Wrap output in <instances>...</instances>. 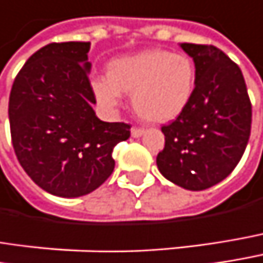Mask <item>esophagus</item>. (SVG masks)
<instances>
[{"label": "esophagus", "instance_id": "esophagus-1", "mask_svg": "<svg viewBox=\"0 0 263 263\" xmlns=\"http://www.w3.org/2000/svg\"><path fill=\"white\" fill-rule=\"evenodd\" d=\"M143 132H144V128L134 126V128H132L131 134H132V137H135V138H137V137H141V135H143Z\"/></svg>", "mask_w": 263, "mask_h": 263}]
</instances>
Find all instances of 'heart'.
I'll use <instances>...</instances> for the list:
<instances>
[{"label": "heart", "mask_w": 263, "mask_h": 263, "mask_svg": "<svg viewBox=\"0 0 263 263\" xmlns=\"http://www.w3.org/2000/svg\"><path fill=\"white\" fill-rule=\"evenodd\" d=\"M196 88V67L190 57L165 49H146L111 60L107 78H95L93 91L108 107L132 95V107L146 122L167 123L190 105Z\"/></svg>", "instance_id": "obj_1"}]
</instances>
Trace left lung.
<instances>
[{
  "label": "left lung",
  "mask_w": 263,
  "mask_h": 263,
  "mask_svg": "<svg viewBox=\"0 0 263 263\" xmlns=\"http://www.w3.org/2000/svg\"><path fill=\"white\" fill-rule=\"evenodd\" d=\"M196 64L194 96L162 125L165 146L156 156L161 175L191 191L226 179L247 147L251 102L239 66L212 45L182 43Z\"/></svg>",
  "instance_id": "1"
}]
</instances>
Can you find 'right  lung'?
<instances>
[{"label": "right lung", "mask_w": 263, "mask_h": 263, "mask_svg": "<svg viewBox=\"0 0 263 263\" xmlns=\"http://www.w3.org/2000/svg\"><path fill=\"white\" fill-rule=\"evenodd\" d=\"M88 42L49 43L14 78L9 120L14 154L27 175L59 197L99 188L114 170L112 151L131 125L96 117L88 80Z\"/></svg>", "instance_id": "obj_1"}]
</instances>
